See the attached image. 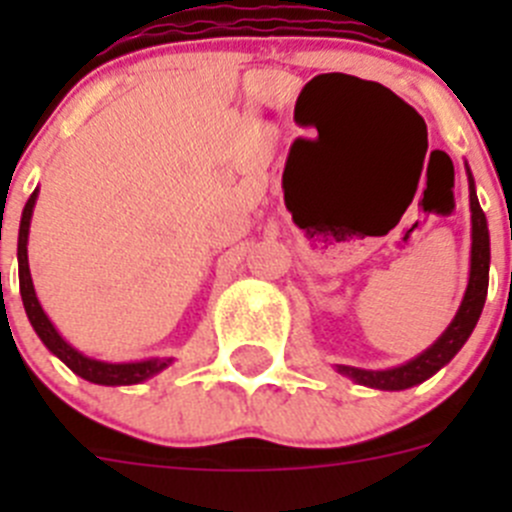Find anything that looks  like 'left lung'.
<instances>
[{
    "label": "left lung",
    "mask_w": 512,
    "mask_h": 512,
    "mask_svg": "<svg viewBox=\"0 0 512 512\" xmlns=\"http://www.w3.org/2000/svg\"><path fill=\"white\" fill-rule=\"evenodd\" d=\"M467 176L469 210H472V259H469L467 292L461 297V305L456 310L454 320L449 323V328L443 330L441 336L436 338V343L425 348L423 354L405 361V364L392 366V369H359V366L336 364L338 374H346L356 384H364V387H372V390H408V387H415V384L431 379L438 369L449 364L459 354L461 346L467 343V338L472 336L474 325H477L479 315H482V307H485L487 284H490V230H487L485 212L479 207L477 189H474V179L469 169Z\"/></svg>",
    "instance_id": "1"
}]
</instances>
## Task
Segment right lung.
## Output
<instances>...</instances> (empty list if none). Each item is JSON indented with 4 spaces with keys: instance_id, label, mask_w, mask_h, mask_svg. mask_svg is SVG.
Listing matches in <instances>:
<instances>
[{
    "instance_id": "1",
    "label": "right lung",
    "mask_w": 512,
    "mask_h": 512,
    "mask_svg": "<svg viewBox=\"0 0 512 512\" xmlns=\"http://www.w3.org/2000/svg\"><path fill=\"white\" fill-rule=\"evenodd\" d=\"M38 200V189L30 194L25 210H22L20 220V235H17V266H20V295L22 305H25L27 320L35 328L40 341L45 343V348L51 351L53 356L69 366L71 372L79 374L81 379L94 384H104V387H122V384H140L151 379L153 374L164 372L166 366L171 364V359H143V361H125V364H110V361H99L92 356H84L79 348L71 346L66 338L56 330V325L51 323V318L45 315V310L40 307L38 295H35L33 277H30V264H27V235H30V220H33V207Z\"/></svg>"
}]
</instances>
